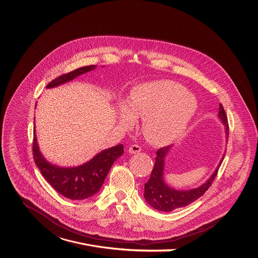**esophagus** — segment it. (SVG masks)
Listing matches in <instances>:
<instances>
[{"label": "esophagus", "mask_w": 258, "mask_h": 258, "mask_svg": "<svg viewBox=\"0 0 258 258\" xmlns=\"http://www.w3.org/2000/svg\"><path fill=\"white\" fill-rule=\"evenodd\" d=\"M141 150H142L141 147H140L139 145H136V144L131 145V147L128 148V152L132 153V154H137L139 152H141Z\"/></svg>", "instance_id": "esophagus-1"}]
</instances>
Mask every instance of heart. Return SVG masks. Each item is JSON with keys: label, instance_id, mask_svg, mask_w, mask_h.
Masks as SVG:
<instances>
[{"label": "heart", "instance_id": "b5f03b06", "mask_svg": "<svg viewBox=\"0 0 258 258\" xmlns=\"http://www.w3.org/2000/svg\"><path fill=\"white\" fill-rule=\"evenodd\" d=\"M199 107L194 93L180 83L155 80L140 84L131 93L130 104H119V120L124 126L144 118L143 134L154 145L173 143L184 135Z\"/></svg>", "mask_w": 258, "mask_h": 258}]
</instances>
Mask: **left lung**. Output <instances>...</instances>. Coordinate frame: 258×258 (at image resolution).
Segmentation results:
<instances>
[{"label":"left lung","mask_w":258,"mask_h":258,"mask_svg":"<svg viewBox=\"0 0 258 258\" xmlns=\"http://www.w3.org/2000/svg\"><path fill=\"white\" fill-rule=\"evenodd\" d=\"M218 116L222 123L225 126V134L226 138L228 137V122L227 117L225 114V111L223 109V106L219 105V111ZM172 146L162 147L157 150L156 157H155V163L151 173V176L149 180L145 183L144 186V198L147 201V203L154 209L158 211H163V212H170L178 208L185 207L189 205L200 199L207 190L211 184L213 183L217 173L218 169L221 165V162L224 158V155L222 159L220 160V163L214 173L212 174L204 184L197 187L194 189L188 190H178L175 188H172L168 184H166L165 180H163V168H165V158L167 154L169 153Z\"/></svg>","instance_id":"8db88e82"}]
</instances>
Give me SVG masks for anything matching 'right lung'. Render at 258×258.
Returning a JSON list of instances; mask_svg holds the SVG:
<instances>
[{
	"instance_id": "right-lung-1",
	"label": "right lung",
	"mask_w": 258,
	"mask_h": 258,
	"mask_svg": "<svg viewBox=\"0 0 258 258\" xmlns=\"http://www.w3.org/2000/svg\"><path fill=\"white\" fill-rule=\"evenodd\" d=\"M96 69L95 64L81 67L74 71L63 74L52 80L47 88L56 87L60 84ZM123 153V145L119 144L105 149L98 153L89 161L79 167L60 168L46 160L39 150L36 132L34 131L33 156L36 166L42 176L62 197L70 200H84L96 195L102 187L114 161Z\"/></svg>"
}]
</instances>
